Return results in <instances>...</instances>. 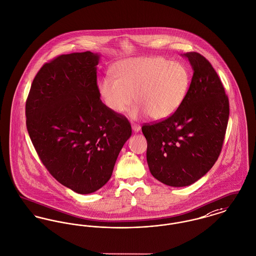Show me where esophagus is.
Returning <instances> with one entry per match:
<instances>
[{"mask_svg": "<svg viewBox=\"0 0 256 256\" xmlns=\"http://www.w3.org/2000/svg\"><path fill=\"white\" fill-rule=\"evenodd\" d=\"M132 129L135 133H138L140 130V126L138 125V124H132Z\"/></svg>", "mask_w": 256, "mask_h": 256, "instance_id": "esophagus-1", "label": "esophagus"}]
</instances>
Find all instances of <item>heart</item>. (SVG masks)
Instances as JSON below:
<instances>
[{
	"instance_id": "heart-1",
	"label": "heart",
	"mask_w": 256,
	"mask_h": 256,
	"mask_svg": "<svg viewBox=\"0 0 256 256\" xmlns=\"http://www.w3.org/2000/svg\"><path fill=\"white\" fill-rule=\"evenodd\" d=\"M114 78L104 76L99 92L106 108L121 114L135 101L133 116L148 114L154 120L170 118L188 94L190 76L186 66L158 56H142L120 61Z\"/></svg>"
}]
</instances>
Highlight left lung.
<instances>
[{
	"label": "left lung",
	"instance_id": "1",
	"mask_svg": "<svg viewBox=\"0 0 256 256\" xmlns=\"http://www.w3.org/2000/svg\"><path fill=\"white\" fill-rule=\"evenodd\" d=\"M184 55L193 68L184 102L170 118L142 127L152 174L174 188L190 186L212 169L229 118V100L212 64L198 52Z\"/></svg>",
	"mask_w": 256,
	"mask_h": 256
}]
</instances>
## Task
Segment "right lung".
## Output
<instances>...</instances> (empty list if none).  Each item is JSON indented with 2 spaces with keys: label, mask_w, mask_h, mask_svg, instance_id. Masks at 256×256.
<instances>
[{
  "label": "right lung",
  "mask_w": 256,
  "mask_h": 256,
  "mask_svg": "<svg viewBox=\"0 0 256 256\" xmlns=\"http://www.w3.org/2000/svg\"><path fill=\"white\" fill-rule=\"evenodd\" d=\"M100 56L90 52L55 57L34 76L26 101V125L52 176L80 194L104 186L132 134L128 120L100 99Z\"/></svg>",
  "instance_id": "obj_1"
}]
</instances>
